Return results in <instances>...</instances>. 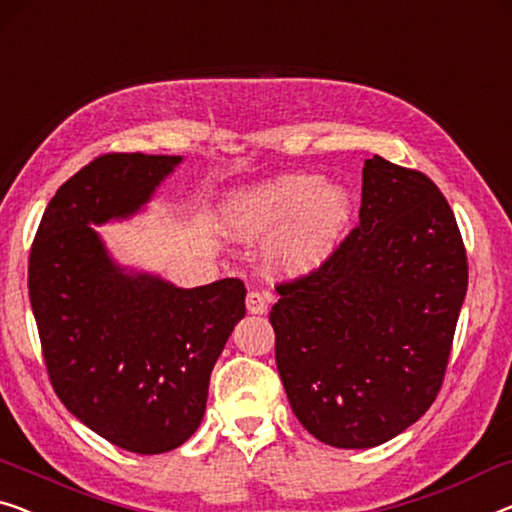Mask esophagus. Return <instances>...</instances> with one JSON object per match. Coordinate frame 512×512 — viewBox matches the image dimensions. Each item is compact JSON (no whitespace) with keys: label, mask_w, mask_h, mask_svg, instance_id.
<instances>
[{"label":"esophagus","mask_w":512,"mask_h":512,"mask_svg":"<svg viewBox=\"0 0 512 512\" xmlns=\"http://www.w3.org/2000/svg\"><path fill=\"white\" fill-rule=\"evenodd\" d=\"M246 308L250 315H264L266 308H269V294L257 292V289H250L246 296Z\"/></svg>","instance_id":"1"}]
</instances>
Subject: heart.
<instances>
[{"mask_svg":"<svg viewBox=\"0 0 512 512\" xmlns=\"http://www.w3.org/2000/svg\"><path fill=\"white\" fill-rule=\"evenodd\" d=\"M352 218V200L340 186L310 174H287L234 195L225 223L246 241L276 234L271 259L287 276L317 271L338 246Z\"/></svg>","mask_w":512,"mask_h":512,"instance_id":"obj_1","label":"heart"}]
</instances>
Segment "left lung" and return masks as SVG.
<instances>
[{"instance_id":"8db88e82","label":"left lung","mask_w":512,"mask_h":512,"mask_svg":"<svg viewBox=\"0 0 512 512\" xmlns=\"http://www.w3.org/2000/svg\"><path fill=\"white\" fill-rule=\"evenodd\" d=\"M469 264L423 172L365 160L358 225L317 271L280 282L269 312L292 411L335 448H372L437 398Z\"/></svg>"}]
</instances>
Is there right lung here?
<instances>
[{"label":"right lung","mask_w":512,"mask_h":512,"mask_svg":"<svg viewBox=\"0 0 512 512\" xmlns=\"http://www.w3.org/2000/svg\"><path fill=\"white\" fill-rule=\"evenodd\" d=\"M181 156L105 154L45 209L29 253V301L57 398L110 444L158 455L193 437L209 377L246 315L239 278L181 289L112 262L91 225L149 202Z\"/></svg>","instance_id":"add662e5"}]
</instances>
